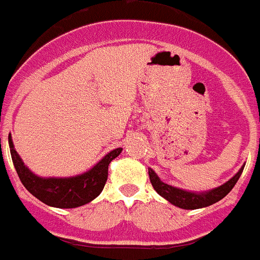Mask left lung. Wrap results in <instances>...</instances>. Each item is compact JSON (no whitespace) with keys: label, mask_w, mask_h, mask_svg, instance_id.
I'll use <instances>...</instances> for the list:
<instances>
[{"label":"left lung","mask_w":260,"mask_h":260,"mask_svg":"<svg viewBox=\"0 0 260 260\" xmlns=\"http://www.w3.org/2000/svg\"><path fill=\"white\" fill-rule=\"evenodd\" d=\"M243 168L242 167L239 169L234 177L231 178L230 181H228L226 184L221 185L217 189H213L210 191H206V193H191V191L181 190L177 187L171 186V185L164 184L160 178L157 177V174L154 173L152 169H148V173H149V180L150 184L153 186L154 190L160 194L161 197H164L165 200H168L171 204L176 205L181 209H186V210H194V209H201L206 208V206H210V205L215 204L218 201H221L222 198L226 197L233 187L235 186L237 181L241 177L242 172H243Z\"/></svg>","instance_id":"8db88e82"}]
</instances>
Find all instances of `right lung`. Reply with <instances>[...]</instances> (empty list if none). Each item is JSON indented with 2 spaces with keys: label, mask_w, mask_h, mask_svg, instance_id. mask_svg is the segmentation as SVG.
<instances>
[{
  "label": "right lung",
  "mask_w": 260,
  "mask_h": 260,
  "mask_svg": "<svg viewBox=\"0 0 260 260\" xmlns=\"http://www.w3.org/2000/svg\"><path fill=\"white\" fill-rule=\"evenodd\" d=\"M9 147L15 171L23 186L43 204L59 209H73L88 204L103 190L108 177V165L121 152V148L106 154L103 160L87 173L71 178H42L32 174L23 165L21 157L15 152L12 137L9 136Z\"/></svg>",
  "instance_id": "right-lung-1"
}]
</instances>
